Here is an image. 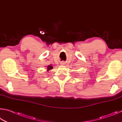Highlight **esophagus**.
<instances>
[{
	"mask_svg": "<svg viewBox=\"0 0 122 122\" xmlns=\"http://www.w3.org/2000/svg\"><path fill=\"white\" fill-rule=\"evenodd\" d=\"M61 64L62 65H64L65 64V63L64 62V61H62V62L61 63Z\"/></svg>",
	"mask_w": 122,
	"mask_h": 122,
	"instance_id": "obj_1",
	"label": "esophagus"
}]
</instances>
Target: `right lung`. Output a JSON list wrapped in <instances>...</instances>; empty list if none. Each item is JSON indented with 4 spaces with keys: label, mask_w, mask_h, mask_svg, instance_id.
<instances>
[{
    "label": "right lung",
    "mask_w": 122,
    "mask_h": 122,
    "mask_svg": "<svg viewBox=\"0 0 122 122\" xmlns=\"http://www.w3.org/2000/svg\"><path fill=\"white\" fill-rule=\"evenodd\" d=\"M52 68H53V66H52V65H48V66H47L46 69H47V70H48V71H49V70H50L52 69Z\"/></svg>",
    "instance_id": "add662e5"
}]
</instances>
